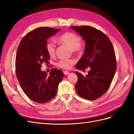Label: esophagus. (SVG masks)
<instances>
[{"label": "esophagus", "mask_w": 134, "mask_h": 134, "mask_svg": "<svg viewBox=\"0 0 134 134\" xmlns=\"http://www.w3.org/2000/svg\"><path fill=\"white\" fill-rule=\"evenodd\" d=\"M64 74L65 75H68L69 74V72H68V71H64Z\"/></svg>", "instance_id": "obj_1"}]
</instances>
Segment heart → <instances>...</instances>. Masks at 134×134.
Wrapping results in <instances>:
<instances>
[{
  "instance_id": "1",
  "label": "heart",
  "mask_w": 134,
  "mask_h": 134,
  "mask_svg": "<svg viewBox=\"0 0 134 134\" xmlns=\"http://www.w3.org/2000/svg\"><path fill=\"white\" fill-rule=\"evenodd\" d=\"M57 40L59 43L67 46L74 52L80 53L83 50V47L81 45V38L75 33L71 32L64 33L59 36ZM46 49L49 55L52 57L55 55L56 46L54 42L52 41H48L46 45ZM75 62L74 59H63L59 60L57 65L63 69H68L70 68L71 65Z\"/></svg>"
}]
</instances>
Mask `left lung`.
I'll use <instances>...</instances> for the list:
<instances>
[{"label": "left lung", "mask_w": 134, "mask_h": 134, "mask_svg": "<svg viewBox=\"0 0 134 134\" xmlns=\"http://www.w3.org/2000/svg\"><path fill=\"white\" fill-rule=\"evenodd\" d=\"M71 28L80 34L86 44L76 69L90 68L85 76L75 72L78 77L76 91L82 98L95 100L105 93L112 81L117 68L115 52L108 37L100 30L89 26Z\"/></svg>", "instance_id": "obj_1"}]
</instances>
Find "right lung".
Segmentation results:
<instances>
[{
	"mask_svg": "<svg viewBox=\"0 0 134 134\" xmlns=\"http://www.w3.org/2000/svg\"><path fill=\"white\" fill-rule=\"evenodd\" d=\"M60 29L39 27L28 32L21 40L16 58V73L22 89L32 100L44 103L57 94L63 72L53 68L49 75L41 70V64L49 63L47 40Z\"/></svg>",
	"mask_w": 134,
	"mask_h": 134,
	"instance_id": "right-lung-1",
	"label": "right lung"
}]
</instances>
